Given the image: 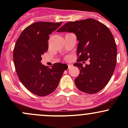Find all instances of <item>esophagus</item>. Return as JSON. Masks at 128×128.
Returning a JSON list of instances; mask_svg holds the SVG:
<instances>
[{
  "label": "esophagus",
  "mask_w": 128,
  "mask_h": 128,
  "mask_svg": "<svg viewBox=\"0 0 128 128\" xmlns=\"http://www.w3.org/2000/svg\"><path fill=\"white\" fill-rule=\"evenodd\" d=\"M72 66H72V64H68V69H70V68H72Z\"/></svg>",
  "instance_id": "esophagus-1"
}]
</instances>
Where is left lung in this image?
Returning a JSON list of instances; mask_svg holds the SVG:
<instances>
[{
  "label": "left lung",
  "mask_w": 128,
  "mask_h": 128,
  "mask_svg": "<svg viewBox=\"0 0 128 128\" xmlns=\"http://www.w3.org/2000/svg\"><path fill=\"white\" fill-rule=\"evenodd\" d=\"M57 32H72L79 41L77 62L74 64L80 69L74 80L76 87L90 94L102 90L112 78L116 64V44L109 28L95 19L87 18L66 23ZM88 59L90 64L83 66L82 63Z\"/></svg>",
  "instance_id": "obj_1"
}]
</instances>
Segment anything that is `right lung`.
<instances>
[{
	"label": "right lung",
	"instance_id": "add662e5",
	"mask_svg": "<svg viewBox=\"0 0 128 128\" xmlns=\"http://www.w3.org/2000/svg\"><path fill=\"white\" fill-rule=\"evenodd\" d=\"M62 23H34L24 28L15 43L13 58L18 77L24 87L37 96L53 92L68 68L60 62L54 63L51 68L41 62V56L48 50L49 35Z\"/></svg>",
	"mask_w": 128,
	"mask_h": 128
}]
</instances>
